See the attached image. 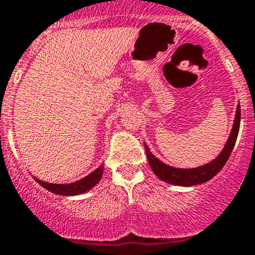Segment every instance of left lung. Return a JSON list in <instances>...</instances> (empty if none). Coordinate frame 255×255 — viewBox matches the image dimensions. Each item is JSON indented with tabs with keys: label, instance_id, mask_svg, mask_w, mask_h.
I'll use <instances>...</instances> for the list:
<instances>
[{
	"label": "left lung",
	"instance_id": "obj_1",
	"mask_svg": "<svg viewBox=\"0 0 255 255\" xmlns=\"http://www.w3.org/2000/svg\"><path fill=\"white\" fill-rule=\"evenodd\" d=\"M239 125H241V107L238 105L232 130H231V134L228 137L225 148L218 154L217 158L213 159L210 163L205 164V165L192 169H179L174 168V166H169L165 163L159 160L155 155H153L148 145L144 143L149 165H150L153 173L159 179L168 182V184L177 185V186H194V185L204 184V182L212 179L215 175H217L218 171H221V169L227 163L228 158H230L231 153H232V149L235 148L236 140H237Z\"/></svg>",
	"mask_w": 255,
	"mask_h": 255
}]
</instances>
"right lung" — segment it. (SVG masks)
Segmentation results:
<instances>
[{"instance_id": "1", "label": "right lung", "mask_w": 255, "mask_h": 255, "mask_svg": "<svg viewBox=\"0 0 255 255\" xmlns=\"http://www.w3.org/2000/svg\"><path fill=\"white\" fill-rule=\"evenodd\" d=\"M102 174H104V165H100L91 174L82 177V179L78 180V181L71 182V184H50V182L42 181V180L37 179V177H34V179L38 184L42 185L44 189L53 192V194L63 195V196H74V195H80L82 192H86L89 190H91L101 180Z\"/></svg>"}]
</instances>
